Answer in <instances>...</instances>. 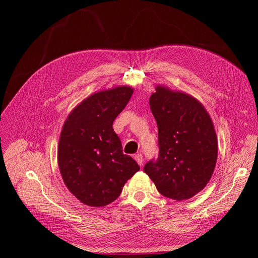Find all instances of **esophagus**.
I'll use <instances>...</instances> for the list:
<instances>
[{
    "label": "esophagus",
    "instance_id": "1",
    "mask_svg": "<svg viewBox=\"0 0 258 258\" xmlns=\"http://www.w3.org/2000/svg\"><path fill=\"white\" fill-rule=\"evenodd\" d=\"M135 159H136V161L139 163V166H140V167H142V166H143V156H142L141 154H137V155H135Z\"/></svg>",
    "mask_w": 258,
    "mask_h": 258
}]
</instances>
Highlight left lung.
<instances>
[{
  "label": "left lung",
  "mask_w": 258,
  "mask_h": 258,
  "mask_svg": "<svg viewBox=\"0 0 258 258\" xmlns=\"http://www.w3.org/2000/svg\"><path fill=\"white\" fill-rule=\"evenodd\" d=\"M158 127L159 155L144 172L167 198L182 201L205 188L217 159L212 119L197 99L158 85L150 98Z\"/></svg>",
  "instance_id": "left-lung-1"
}]
</instances>
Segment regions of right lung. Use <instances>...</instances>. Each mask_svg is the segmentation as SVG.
<instances>
[{
	"label": "right lung",
	"mask_w": 258,
	"mask_h": 258,
	"mask_svg": "<svg viewBox=\"0 0 258 258\" xmlns=\"http://www.w3.org/2000/svg\"><path fill=\"white\" fill-rule=\"evenodd\" d=\"M134 93L118 86L93 93L69 114L61 130L58 165L68 189L84 205L104 207L119 197L122 187L140 170L122 153L113 121Z\"/></svg>",
	"instance_id": "obj_1"
}]
</instances>
